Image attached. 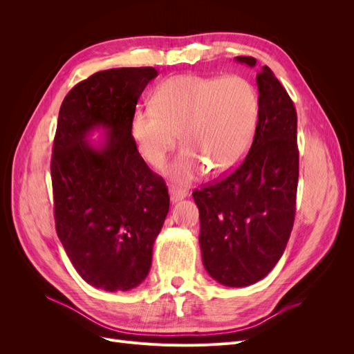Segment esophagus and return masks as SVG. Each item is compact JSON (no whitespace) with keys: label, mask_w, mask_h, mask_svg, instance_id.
<instances>
[{"label":"esophagus","mask_w":354,"mask_h":354,"mask_svg":"<svg viewBox=\"0 0 354 354\" xmlns=\"http://www.w3.org/2000/svg\"><path fill=\"white\" fill-rule=\"evenodd\" d=\"M187 196V192L183 189H178V187H169V199L173 203H177L180 201H183Z\"/></svg>","instance_id":"esophagus-1"}]
</instances>
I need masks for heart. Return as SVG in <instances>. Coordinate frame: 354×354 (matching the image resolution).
Returning a JSON list of instances; mask_svg holds the SVG:
<instances>
[{"label":"heart","mask_w":354,"mask_h":354,"mask_svg":"<svg viewBox=\"0 0 354 354\" xmlns=\"http://www.w3.org/2000/svg\"><path fill=\"white\" fill-rule=\"evenodd\" d=\"M261 99L239 75H176L159 84L153 106L137 109L130 134L137 153L153 167L164 162L178 140L183 151L168 167L181 183L205 173L229 174L248 156L259 133Z\"/></svg>","instance_id":"heart-1"}]
</instances>
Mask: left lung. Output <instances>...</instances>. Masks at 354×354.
<instances>
[{"instance_id":"obj_1","label":"left lung","mask_w":354,"mask_h":354,"mask_svg":"<svg viewBox=\"0 0 354 354\" xmlns=\"http://www.w3.org/2000/svg\"><path fill=\"white\" fill-rule=\"evenodd\" d=\"M234 60L254 68V57ZM261 120L254 145L230 176L194 192L202 263L232 288L261 281L281 260L295 217L297 112L269 66L257 75Z\"/></svg>"}]
</instances>
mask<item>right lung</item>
Here are the masks:
<instances>
[{
	"label": "right lung",
	"mask_w": 354,
	"mask_h": 354,
	"mask_svg": "<svg viewBox=\"0 0 354 354\" xmlns=\"http://www.w3.org/2000/svg\"><path fill=\"white\" fill-rule=\"evenodd\" d=\"M155 68H116L81 81L59 112L51 181L57 236L82 279L130 291L151 270L168 189L137 153L130 121ZM100 131V139H91Z\"/></svg>",
	"instance_id": "add662e5"
}]
</instances>
